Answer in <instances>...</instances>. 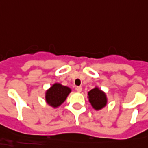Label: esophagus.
<instances>
[{
  "label": "esophagus",
  "mask_w": 148,
  "mask_h": 148,
  "mask_svg": "<svg viewBox=\"0 0 148 148\" xmlns=\"http://www.w3.org/2000/svg\"><path fill=\"white\" fill-rule=\"evenodd\" d=\"M76 90L77 92H81L82 91V87L81 86H76Z\"/></svg>",
  "instance_id": "esophagus-1"
}]
</instances>
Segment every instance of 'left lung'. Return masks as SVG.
<instances>
[{
    "label": "left lung",
    "instance_id": "8db88e82",
    "mask_svg": "<svg viewBox=\"0 0 148 148\" xmlns=\"http://www.w3.org/2000/svg\"><path fill=\"white\" fill-rule=\"evenodd\" d=\"M89 102L95 110H101L106 105L107 99L106 94L97 88L88 92Z\"/></svg>",
    "mask_w": 148,
    "mask_h": 148
}]
</instances>
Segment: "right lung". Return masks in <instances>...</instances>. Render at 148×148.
<instances>
[{"mask_svg":"<svg viewBox=\"0 0 148 148\" xmlns=\"http://www.w3.org/2000/svg\"><path fill=\"white\" fill-rule=\"evenodd\" d=\"M70 92L71 89L68 87L63 86L60 84H53L52 87L46 92V101L51 106H60L66 100Z\"/></svg>","mask_w":148,"mask_h":148,"instance_id":"right-lung-1","label":"right lung"}]
</instances>
